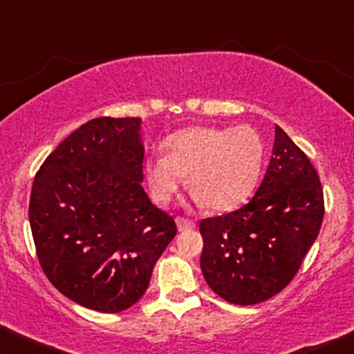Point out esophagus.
Masks as SVG:
<instances>
[{
    "label": "esophagus",
    "instance_id": "34e87169",
    "mask_svg": "<svg viewBox=\"0 0 354 354\" xmlns=\"http://www.w3.org/2000/svg\"><path fill=\"white\" fill-rule=\"evenodd\" d=\"M176 223H177L178 231H189L192 228H195L194 221L187 220V218H182V216H177L176 218Z\"/></svg>",
    "mask_w": 354,
    "mask_h": 354
}]
</instances>
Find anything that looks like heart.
I'll return each mask as SVG.
<instances>
[{
	"label": "heart",
	"mask_w": 354,
	"mask_h": 354,
	"mask_svg": "<svg viewBox=\"0 0 354 354\" xmlns=\"http://www.w3.org/2000/svg\"><path fill=\"white\" fill-rule=\"evenodd\" d=\"M167 154H152L144 164L151 195L167 203L187 176L195 203L228 212L246 202L264 162V142L251 126H197L174 134Z\"/></svg>",
	"instance_id": "b5f03b06"
}]
</instances>
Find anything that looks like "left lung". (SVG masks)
I'll return each instance as SVG.
<instances>
[{
	"label": "left lung",
	"mask_w": 354,
	"mask_h": 354,
	"mask_svg": "<svg viewBox=\"0 0 354 354\" xmlns=\"http://www.w3.org/2000/svg\"><path fill=\"white\" fill-rule=\"evenodd\" d=\"M315 167L276 126L272 156L259 189L236 212L200 221V268L226 302L254 305L294 279L324 221Z\"/></svg>",
	"instance_id": "1"
}]
</instances>
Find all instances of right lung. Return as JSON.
<instances>
[{"mask_svg": "<svg viewBox=\"0 0 354 354\" xmlns=\"http://www.w3.org/2000/svg\"><path fill=\"white\" fill-rule=\"evenodd\" d=\"M141 118H95L34 177L29 223L41 268L65 297L103 313L142 297L177 234L144 192Z\"/></svg>", "mask_w": 354, "mask_h": 354, "instance_id": "add662e5", "label": "right lung"}]
</instances>
